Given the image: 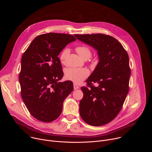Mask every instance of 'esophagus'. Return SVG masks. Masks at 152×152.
<instances>
[{"label": "esophagus", "mask_w": 152, "mask_h": 152, "mask_svg": "<svg viewBox=\"0 0 152 152\" xmlns=\"http://www.w3.org/2000/svg\"><path fill=\"white\" fill-rule=\"evenodd\" d=\"M73 88H74V90H77V89H79V86L78 85H77L76 84L74 83Z\"/></svg>", "instance_id": "1"}]
</instances>
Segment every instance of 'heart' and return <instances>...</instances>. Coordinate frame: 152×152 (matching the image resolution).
<instances>
[{"mask_svg":"<svg viewBox=\"0 0 152 152\" xmlns=\"http://www.w3.org/2000/svg\"><path fill=\"white\" fill-rule=\"evenodd\" d=\"M76 51L83 59H88L91 56L90 48L86 45H80L76 48ZM69 53L68 49H64L59 55V59L61 63L65 64ZM90 75L89 70L86 68H73L70 67L65 70V77L75 83H80Z\"/></svg>","mask_w":152,"mask_h":152,"instance_id":"1","label":"heart"}]
</instances>
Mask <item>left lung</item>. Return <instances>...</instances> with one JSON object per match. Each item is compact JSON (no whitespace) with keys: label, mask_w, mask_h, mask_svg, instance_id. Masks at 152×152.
<instances>
[{"label":"left lung","mask_w":152,"mask_h":152,"mask_svg":"<svg viewBox=\"0 0 152 152\" xmlns=\"http://www.w3.org/2000/svg\"><path fill=\"white\" fill-rule=\"evenodd\" d=\"M80 41L97 50L99 62L82 86L83 97L79 113L85 122L94 126L113 120L121 111L127 95L131 69L129 56L115 38L103 34H75ZM94 83L98 85L95 87Z\"/></svg>","instance_id":"obj_1"}]
</instances>
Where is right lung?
I'll list each match as a JSON object with an SVG mask.
<instances>
[{
  "label": "right lung",
  "instance_id": "add662e5",
  "mask_svg": "<svg viewBox=\"0 0 152 152\" xmlns=\"http://www.w3.org/2000/svg\"><path fill=\"white\" fill-rule=\"evenodd\" d=\"M76 38L70 34L48 33L34 38L23 54L19 82L21 96L30 114L42 122H51L61 114L63 102L73 90L63 77L59 53Z\"/></svg>",
  "mask_w": 152,
  "mask_h": 152
}]
</instances>
